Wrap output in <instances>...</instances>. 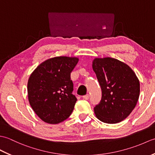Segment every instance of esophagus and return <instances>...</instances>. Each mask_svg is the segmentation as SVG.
<instances>
[{"label": "esophagus", "instance_id": "1", "mask_svg": "<svg viewBox=\"0 0 155 155\" xmlns=\"http://www.w3.org/2000/svg\"><path fill=\"white\" fill-rule=\"evenodd\" d=\"M89 94H86V95H84V96H83V98H84V99H85V100H88V98H89Z\"/></svg>", "mask_w": 155, "mask_h": 155}]
</instances>
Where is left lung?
Listing matches in <instances>:
<instances>
[{
	"mask_svg": "<svg viewBox=\"0 0 155 155\" xmlns=\"http://www.w3.org/2000/svg\"><path fill=\"white\" fill-rule=\"evenodd\" d=\"M93 68L102 90L101 101L94 110L98 120L108 124L120 123L135 107L140 83L129 66L113 58H94Z\"/></svg>",
	"mask_w": 155,
	"mask_h": 155,
	"instance_id": "1",
	"label": "left lung"
}]
</instances>
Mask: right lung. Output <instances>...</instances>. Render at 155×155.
I'll return each instance as SVG.
<instances>
[{
    "label": "right lung",
    "mask_w": 155,
    "mask_h": 155,
    "mask_svg": "<svg viewBox=\"0 0 155 155\" xmlns=\"http://www.w3.org/2000/svg\"><path fill=\"white\" fill-rule=\"evenodd\" d=\"M78 61L76 57H57L42 62L28 81L29 103L45 123L58 124L71 114L77 99L71 72Z\"/></svg>",
    "instance_id": "right-lung-1"
}]
</instances>
